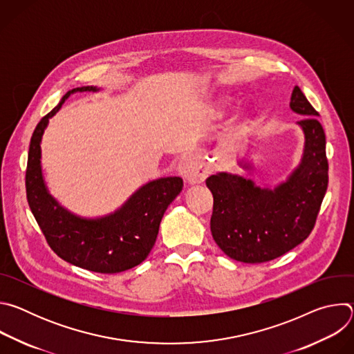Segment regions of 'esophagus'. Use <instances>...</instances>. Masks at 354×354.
Listing matches in <instances>:
<instances>
[{
    "label": "esophagus",
    "instance_id": "1",
    "mask_svg": "<svg viewBox=\"0 0 354 354\" xmlns=\"http://www.w3.org/2000/svg\"><path fill=\"white\" fill-rule=\"evenodd\" d=\"M179 174L182 175L185 183L187 185H194V183H201L203 182L209 171L203 164H200L194 157H186L180 161L179 164Z\"/></svg>",
    "mask_w": 354,
    "mask_h": 354
}]
</instances>
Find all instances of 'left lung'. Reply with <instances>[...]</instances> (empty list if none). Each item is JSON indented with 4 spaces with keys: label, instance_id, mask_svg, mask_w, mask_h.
Returning <instances> with one entry per match:
<instances>
[{
    "label": "left lung",
    "instance_id": "obj_1",
    "mask_svg": "<svg viewBox=\"0 0 354 354\" xmlns=\"http://www.w3.org/2000/svg\"><path fill=\"white\" fill-rule=\"evenodd\" d=\"M290 108L304 116L297 124L306 142L301 162L286 182L274 189L259 187L227 172L206 179L214 197L212 235L224 254L238 262H269L307 239L326 193V140L319 113L298 86L292 89Z\"/></svg>",
    "mask_w": 354,
    "mask_h": 354
}]
</instances>
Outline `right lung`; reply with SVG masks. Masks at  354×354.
<instances>
[{
    "mask_svg": "<svg viewBox=\"0 0 354 354\" xmlns=\"http://www.w3.org/2000/svg\"><path fill=\"white\" fill-rule=\"evenodd\" d=\"M96 92V86L68 91L60 104L36 126L29 145L26 197L47 241L66 262L96 273H119L140 265L153 249L165 210L180 193L179 176L160 178L141 186L126 203L105 217L84 218L73 214L48 193L41 174L40 142L48 119L75 92Z\"/></svg>",
    "mask_w": 354,
    "mask_h": 354,
    "instance_id": "right-lung-1",
    "label": "right lung"
}]
</instances>
